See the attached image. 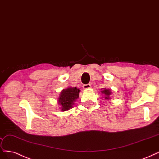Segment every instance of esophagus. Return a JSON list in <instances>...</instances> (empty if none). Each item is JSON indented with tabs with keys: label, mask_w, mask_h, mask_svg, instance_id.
Returning <instances> with one entry per match:
<instances>
[{
	"label": "esophagus",
	"mask_w": 159,
	"mask_h": 159,
	"mask_svg": "<svg viewBox=\"0 0 159 159\" xmlns=\"http://www.w3.org/2000/svg\"><path fill=\"white\" fill-rule=\"evenodd\" d=\"M84 89H89L91 87V84H84L83 85Z\"/></svg>",
	"instance_id": "esophagus-1"
}]
</instances>
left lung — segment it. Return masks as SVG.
<instances>
[{"label": "left lung", "mask_w": 159, "mask_h": 159, "mask_svg": "<svg viewBox=\"0 0 159 159\" xmlns=\"http://www.w3.org/2000/svg\"><path fill=\"white\" fill-rule=\"evenodd\" d=\"M103 89V91H102L101 92L103 94H105V99H109V96H110V95L111 94V91L110 90H108V89Z\"/></svg>", "instance_id": "left-lung-1"}]
</instances>
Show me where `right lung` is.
I'll return each mask as SVG.
<instances>
[{"mask_svg": "<svg viewBox=\"0 0 159 159\" xmlns=\"http://www.w3.org/2000/svg\"><path fill=\"white\" fill-rule=\"evenodd\" d=\"M80 90L77 87H68L61 91L58 98L59 104L62 105V111H66L72 108L74 102L79 97Z\"/></svg>", "mask_w": 159, "mask_h": 159, "instance_id": "1", "label": "right lung"}]
</instances>
